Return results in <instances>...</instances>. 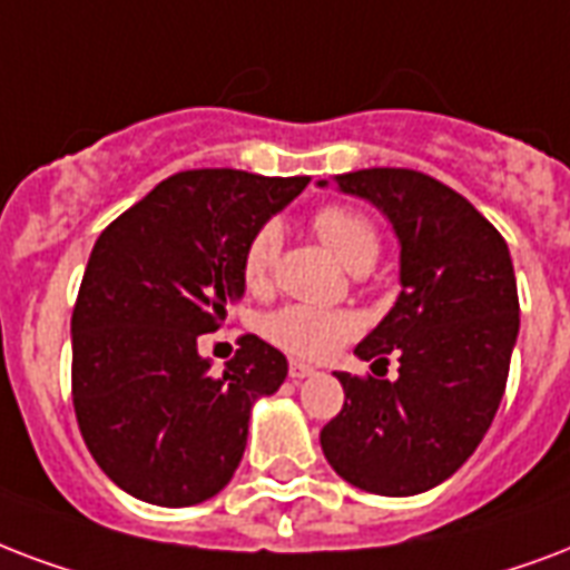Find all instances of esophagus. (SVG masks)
<instances>
[{
  "instance_id": "34e87169",
  "label": "esophagus",
  "mask_w": 570,
  "mask_h": 570,
  "mask_svg": "<svg viewBox=\"0 0 570 570\" xmlns=\"http://www.w3.org/2000/svg\"><path fill=\"white\" fill-rule=\"evenodd\" d=\"M289 376H293L295 382L307 380V376H316V367H311V364L304 362H289Z\"/></svg>"
}]
</instances>
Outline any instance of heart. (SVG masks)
Returning a JSON list of instances; mask_svg holds the SVG:
<instances>
[{
	"instance_id": "heart-1",
	"label": "heart",
	"mask_w": 570,
	"mask_h": 570,
	"mask_svg": "<svg viewBox=\"0 0 570 570\" xmlns=\"http://www.w3.org/2000/svg\"><path fill=\"white\" fill-rule=\"evenodd\" d=\"M314 233L323 238L343 266L350 272L371 268L380 256V233L371 224V217L350 206H325L316 212ZM277 247H281V229L277 224H263L254 236L247 238L242 254V277L250 289H263L272 281ZM268 341L302 355V358H325L332 355L343 341H350L358 328L353 314L343 311H323L311 304H286L277 307L259 323Z\"/></svg>"
}]
</instances>
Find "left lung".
Instances as JSON below:
<instances>
[{"instance_id":"1","label":"left lung","mask_w":570,"mask_h":570,"mask_svg":"<svg viewBox=\"0 0 570 570\" xmlns=\"http://www.w3.org/2000/svg\"><path fill=\"white\" fill-rule=\"evenodd\" d=\"M334 181L380 208L401 245V295L355 346L362 362L397 353L401 376L334 373L346 401L320 442L353 488L415 497L454 475L497 415L520 332L514 266L488 217L424 173L373 167Z\"/></svg>"}]
</instances>
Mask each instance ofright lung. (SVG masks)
Here are the masks:
<instances>
[{
    "instance_id": "add662e5",
    "label": "right lung",
    "mask_w": 570,
    "mask_h": 570,
    "mask_svg": "<svg viewBox=\"0 0 570 570\" xmlns=\"http://www.w3.org/2000/svg\"><path fill=\"white\" fill-rule=\"evenodd\" d=\"M307 176L176 173L104 229L71 316V394L95 463L134 499L185 508L227 488L286 358L256 334L212 373L197 350L245 295L242 254Z\"/></svg>"
}]
</instances>
